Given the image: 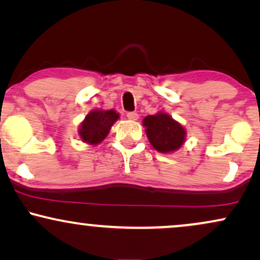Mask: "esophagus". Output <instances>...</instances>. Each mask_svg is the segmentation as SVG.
Returning <instances> with one entry per match:
<instances>
[{
	"label": "esophagus",
	"instance_id": "34e87169",
	"mask_svg": "<svg viewBox=\"0 0 260 260\" xmlns=\"http://www.w3.org/2000/svg\"><path fill=\"white\" fill-rule=\"evenodd\" d=\"M127 119L131 120V121H137L139 119V115L137 113H134V111H131V113L127 114Z\"/></svg>",
	"mask_w": 260,
	"mask_h": 260
}]
</instances>
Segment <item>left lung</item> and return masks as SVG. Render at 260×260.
I'll return each mask as SVG.
<instances>
[{
  "label": "left lung",
  "mask_w": 260,
  "mask_h": 260,
  "mask_svg": "<svg viewBox=\"0 0 260 260\" xmlns=\"http://www.w3.org/2000/svg\"><path fill=\"white\" fill-rule=\"evenodd\" d=\"M143 126L145 127L150 144L160 153H172L177 151L186 141L187 132L185 127L163 111L147 115L143 120Z\"/></svg>",
  "instance_id": "1"
}]
</instances>
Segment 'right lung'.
Returning <instances> with one entry per match:
<instances>
[{
	"mask_svg": "<svg viewBox=\"0 0 260 260\" xmlns=\"http://www.w3.org/2000/svg\"><path fill=\"white\" fill-rule=\"evenodd\" d=\"M120 119V114L114 109L91 110L81 121L78 136L83 143L88 145H98L109 134L113 124Z\"/></svg>",
	"mask_w": 260,
	"mask_h": 260,
	"instance_id": "right-lung-1",
	"label": "right lung"
}]
</instances>
